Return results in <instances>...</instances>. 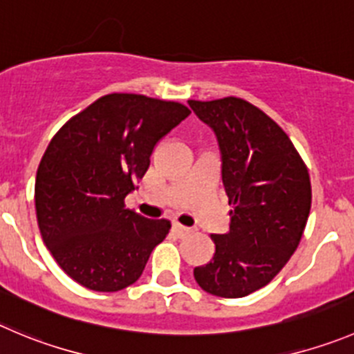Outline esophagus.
Listing matches in <instances>:
<instances>
[{"label":"esophagus","instance_id":"obj_1","mask_svg":"<svg viewBox=\"0 0 354 354\" xmlns=\"http://www.w3.org/2000/svg\"><path fill=\"white\" fill-rule=\"evenodd\" d=\"M171 231H174L177 236H184V234L189 233L191 230H189V227H186V225L179 224V222H174V224H171Z\"/></svg>","mask_w":354,"mask_h":354}]
</instances>
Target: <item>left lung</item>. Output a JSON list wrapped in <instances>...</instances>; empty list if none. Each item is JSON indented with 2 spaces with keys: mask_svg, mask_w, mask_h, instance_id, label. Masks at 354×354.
Instances as JSON below:
<instances>
[{
  "mask_svg": "<svg viewBox=\"0 0 354 354\" xmlns=\"http://www.w3.org/2000/svg\"><path fill=\"white\" fill-rule=\"evenodd\" d=\"M215 133L230 231L212 234L215 254L194 268V280L218 297H245L281 271L297 248L311 208L308 168L287 133L238 97L189 100Z\"/></svg>",
  "mask_w": 354,
  "mask_h": 354,
  "instance_id": "obj_1",
  "label": "left lung"
}]
</instances>
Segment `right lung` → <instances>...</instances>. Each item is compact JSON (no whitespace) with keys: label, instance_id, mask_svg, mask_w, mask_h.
Segmentation results:
<instances>
[{"label":"right lung","instance_id":"add662e5","mask_svg":"<svg viewBox=\"0 0 354 354\" xmlns=\"http://www.w3.org/2000/svg\"><path fill=\"white\" fill-rule=\"evenodd\" d=\"M191 111L171 100L109 93L71 118L46 147L36 174L43 241L74 281L95 292L136 283L170 231L167 218L124 207L154 146Z\"/></svg>","mask_w":354,"mask_h":354}]
</instances>
